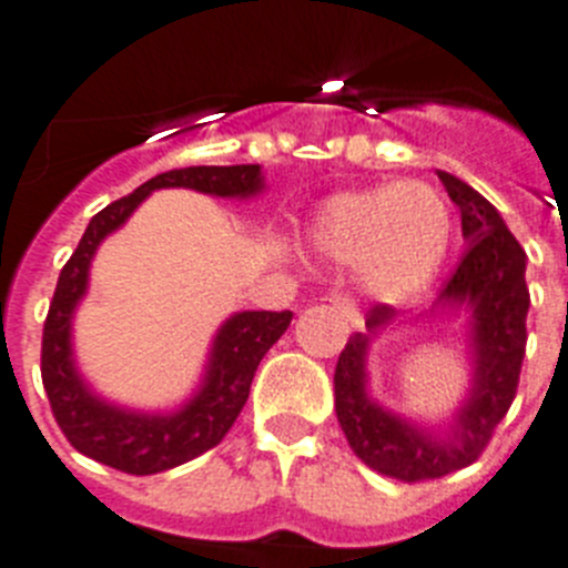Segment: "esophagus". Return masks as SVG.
Masks as SVG:
<instances>
[{"label":"esophagus","mask_w":568,"mask_h":568,"mask_svg":"<svg viewBox=\"0 0 568 568\" xmlns=\"http://www.w3.org/2000/svg\"><path fill=\"white\" fill-rule=\"evenodd\" d=\"M327 301H329V307H333L335 313L341 315V318L349 321L353 327H361V315H358V310H355V304H353V298H349V295L333 293Z\"/></svg>","instance_id":"1"}]
</instances>
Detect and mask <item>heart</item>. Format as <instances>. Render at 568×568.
I'll list each match as a JSON object with an SVG mask.
<instances>
[{
  "instance_id": "heart-1",
  "label": "heart",
  "mask_w": 568,
  "mask_h": 568,
  "mask_svg": "<svg viewBox=\"0 0 568 568\" xmlns=\"http://www.w3.org/2000/svg\"><path fill=\"white\" fill-rule=\"evenodd\" d=\"M307 239L338 264H358L361 287L389 304L424 293L453 241V213L426 182L338 193L315 210Z\"/></svg>"
}]
</instances>
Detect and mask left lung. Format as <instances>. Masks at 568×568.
<instances>
[{
  "instance_id": "8db88e82",
  "label": "left lung",
  "mask_w": 568,
  "mask_h": 568,
  "mask_svg": "<svg viewBox=\"0 0 568 568\" xmlns=\"http://www.w3.org/2000/svg\"><path fill=\"white\" fill-rule=\"evenodd\" d=\"M446 193L460 210V230L469 244L453 278L440 290L438 313L466 315L469 389L453 418L435 426L386 409L369 395V344L395 324V310L378 304L366 315V333L346 341L335 366V415L353 453L386 478H444L475 464L495 426L509 413L526 353V253L509 233L504 215L458 175L438 170Z\"/></svg>"
}]
</instances>
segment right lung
Masks as SVG:
<instances>
[{
    "mask_svg": "<svg viewBox=\"0 0 568 568\" xmlns=\"http://www.w3.org/2000/svg\"><path fill=\"white\" fill-rule=\"evenodd\" d=\"M184 187L215 199H253L264 193L261 164L184 168L155 175L90 219L77 253L59 273L42 335V384L53 418L79 453L128 475L173 469L222 444L247 404L261 358L290 327L293 313L244 310L215 329L207 364L187 400L164 413H144L102 398L79 373L73 353V318L88 295L90 264L99 244L122 227L153 190Z\"/></svg>",
    "mask_w": 568,
    "mask_h": 568,
    "instance_id": "obj_1",
    "label": "right lung"
}]
</instances>
